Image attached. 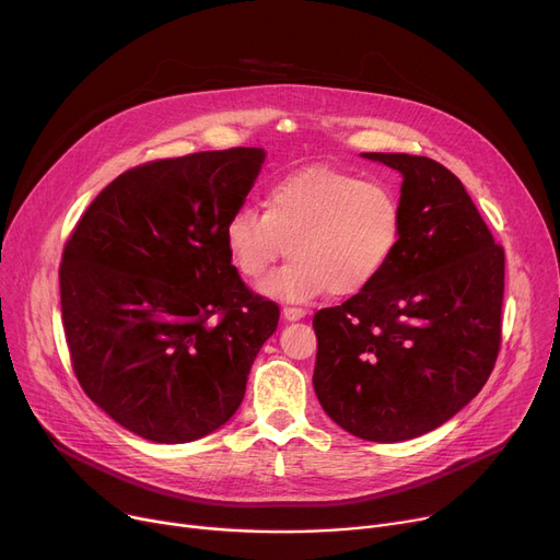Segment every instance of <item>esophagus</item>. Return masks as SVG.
Returning <instances> with one entry per match:
<instances>
[{
	"instance_id": "obj_1",
	"label": "esophagus",
	"mask_w": 560,
	"mask_h": 560,
	"mask_svg": "<svg viewBox=\"0 0 560 560\" xmlns=\"http://www.w3.org/2000/svg\"><path fill=\"white\" fill-rule=\"evenodd\" d=\"M281 315L288 322H298V319H302L306 315V308H302V306H283Z\"/></svg>"
}]
</instances>
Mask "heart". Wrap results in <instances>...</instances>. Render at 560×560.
Segmentation results:
<instances>
[{
	"instance_id": "heart-1",
	"label": "heart",
	"mask_w": 560,
	"mask_h": 560,
	"mask_svg": "<svg viewBox=\"0 0 560 560\" xmlns=\"http://www.w3.org/2000/svg\"><path fill=\"white\" fill-rule=\"evenodd\" d=\"M399 195L378 179L311 165L285 174L265 199V211L241 206L224 222L229 260L245 279H260L285 254L283 268L260 292L308 302L336 292L357 295L390 265L401 241Z\"/></svg>"
}]
</instances>
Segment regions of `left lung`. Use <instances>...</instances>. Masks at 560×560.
Returning <instances> with one entry per match:
<instances>
[{"label": "left lung", "instance_id": "1", "mask_svg": "<svg viewBox=\"0 0 560 560\" xmlns=\"http://www.w3.org/2000/svg\"><path fill=\"white\" fill-rule=\"evenodd\" d=\"M401 172V241L370 288L313 317V388L351 435L399 443L472 401L502 342L504 249L445 165L363 154Z\"/></svg>", "mask_w": 560, "mask_h": 560}]
</instances>
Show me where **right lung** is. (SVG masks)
<instances>
[{
  "mask_svg": "<svg viewBox=\"0 0 560 560\" xmlns=\"http://www.w3.org/2000/svg\"><path fill=\"white\" fill-rule=\"evenodd\" d=\"M265 152L233 147L127 170L63 249V329L83 393L136 435L179 445L238 410L279 325L224 247Z\"/></svg>",
  "mask_w": 560,
  "mask_h": 560,
  "instance_id": "1",
  "label": "right lung"
}]
</instances>
